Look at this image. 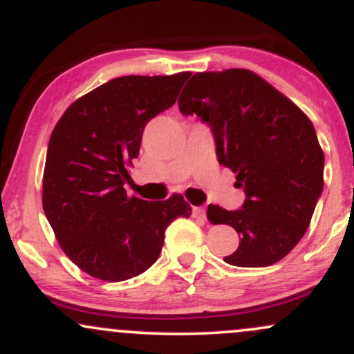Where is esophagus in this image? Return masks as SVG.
I'll return each instance as SVG.
<instances>
[{
	"instance_id": "esophagus-1",
	"label": "esophagus",
	"mask_w": 354,
	"mask_h": 354,
	"mask_svg": "<svg viewBox=\"0 0 354 354\" xmlns=\"http://www.w3.org/2000/svg\"><path fill=\"white\" fill-rule=\"evenodd\" d=\"M192 216L196 219H205V209L204 207H192Z\"/></svg>"
}]
</instances>
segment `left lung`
<instances>
[{
    "mask_svg": "<svg viewBox=\"0 0 354 354\" xmlns=\"http://www.w3.org/2000/svg\"><path fill=\"white\" fill-rule=\"evenodd\" d=\"M178 109L210 127L219 164L245 192L241 209H207L210 224H227L241 237L225 263L266 268L288 256L309 227L324 185V153L311 120L244 68L196 73Z\"/></svg>",
    "mask_w": 354,
    "mask_h": 354,
    "instance_id": "1",
    "label": "left lung"
}]
</instances>
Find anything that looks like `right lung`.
Returning <instances> with one entry per match:
<instances>
[{
	"mask_svg": "<svg viewBox=\"0 0 354 354\" xmlns=\"http://www.w3.org/2000/svg\"><path fill=\"white\" fill-rule=\"evenodd\" d=\"M189 71L113 78L75 100L51 132L43 172V210L63 252L83 272L118 283L157 261L165 229L192 209L127 196L129 167L150 118L170 109Z\"/></svg>",
	"mask_w": 354,
	"mask_h": 354,
	"instance_id": "right-lung-1",
	"label": "right lung"
}]
</instances>
